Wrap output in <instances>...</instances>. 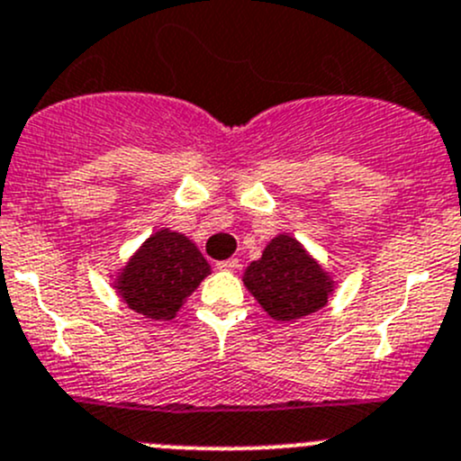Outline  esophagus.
Instances as JSON below:
<instances>
[{"label":"esophagus","instance_id":"obj_1","mask_svg":"<svg viewBox=\"0 0 461 461\" xmlns=\"http://www.w3.org/2000/svg\"><path fill=\"white\" fill-rule=\"evenodd\" d=\"M240 264L239 259H225L218 264V270H225V273H234V270H239Z\"/></svg>","mask_w":461,"mask_h":461}]
</instances>
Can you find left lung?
<instances>
[{
	"label": "left lung",
	"mask_w": 461,
	"mask_h": 461,
	"mask_svg": "<svg viewBox=\"0 0 461 461\" xmlns=\"http://www.w3.org/2000/svg\"><path fill=\"white\" fill-rule=\"evenodd\" d=\"M245 289L277 322H294L318 312L337 291V279L295 236L279 231L261 259L243 273Z\"/></svg>",
	"instance_id": "1"
}]
</instances>
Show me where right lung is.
I'll use <instances>...</instances> for the list:
<instances>
[{"label": "right lung", "mask_w": 461, "mask_h": 461, "mask_svg": "<svg viewBox=\"0 0 461 461\" xmlns=\"http://www.w3.org/2000/svg\"><path fill=\"white\" fill-rule=\"evenodd\" d=\"M209 273V261L186 234L161 227L111 279L129 309L152 321H172Z\"/></svg>", "instance_id": "1"}]
</instances>
